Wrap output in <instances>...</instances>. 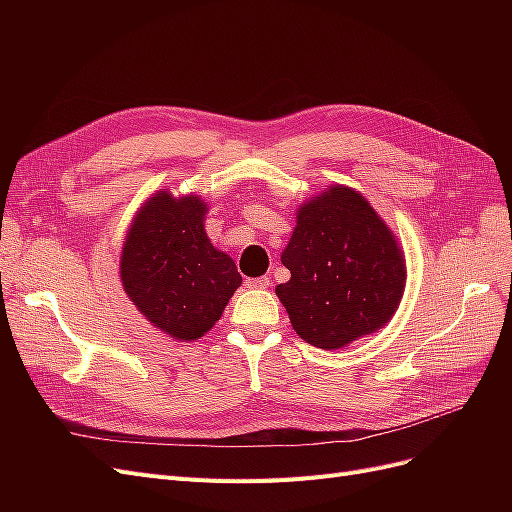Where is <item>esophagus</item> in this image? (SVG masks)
Returning <instances> with one entry per match:
<instances>
[{
  "label": "esophagus",
  "mask_w": 512,
  "mask_h": 512,
  "mask_svg": "<svg viewBox=\"0 0 512 512\" xmlns=\"http://www.w3.org/2000/svg\"><path fill=\"white\" fill-rule=\"evenodd\" d=\"M269 284H271V280H269L267 275L254 277V280H245V286H247V288H258V290H265V288H269Z\"/></svg>",
  "instance_id": "esophagus-1"
}]
</instances>
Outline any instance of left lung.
<instances>
[{"instance_id": "1", "label": "left lung", "mask_w": 512, "mask_h": 512, "mask_svg": "<svg viewBox=\"0 0 512 512\" xmlns=\"http://www.w3.org/2000/svg\"><path fill=\"white\" fill-rule=\"evenodd\" d=\"M282 265L290 280L275 294L297 335L322 350L376 333L404 297V250L369 200L348 185H329L299 205Z\"/></svg>"}]
</instances>
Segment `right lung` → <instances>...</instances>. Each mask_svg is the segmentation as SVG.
I'll return each mask as SVG.
<instances>
[{
  "mask_svg": "<svg viewBox=\"0 0 512 512\" xmlns=\"http://www.w3.org/2000/svg\"><path fill=\"white\" fill-rule=\"evenodd\" d=\"M196 194L160 190L136 211L121 247L119 277L149 324L179 342L200 339L241 286L237 265L207 232Z\"/></svg>",
  "mask_w": 512,
  "mask_h": 512,
  "instance_id": "right-lung-1",
  "label": "right lung"
}]
</instances>
